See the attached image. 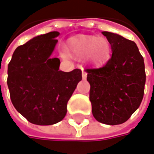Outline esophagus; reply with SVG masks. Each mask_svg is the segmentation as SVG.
I'll list each match as a JSON object with an SVG mask.
<instances>
[{
    "instance_id": "obj_1",
    "label": "esophagus",
    "mask_w": 154,
    "mask_h": 154,
    "mask_svg": "<svg viewBox=\"0 0 154 154\" xmlns=\"http://www.w3.org/2000/svg\"><path fill=\"white\" fill-rule=\"evenodd\" d=\"M81 69H82V77H83V79H85L86 77H87V73L85 72V70H84V68L83 67L81 68Z\"/></svg>"
}]
</instances>
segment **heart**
I'll use <instances>...</instances> for the list:
<instances>
[{"label": "heart", "mask_w": 154, "mask_h": 154, "mask_svg": "<svg viewBox=\"0 0 154 154\" xmlns=\"http://www.w3.org/2000/svg\"><path fill=\"white\" fill-rule=\"evenodd\" d=\"M110 45L104 38L80 35L69 39L67 53L78 59H87L99 65L104 63L110 56Z\"/></svg>", "instance_id": "1"}]
</instances>
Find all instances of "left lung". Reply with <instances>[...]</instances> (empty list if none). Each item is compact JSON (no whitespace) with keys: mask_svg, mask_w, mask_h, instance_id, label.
Here are the masks:
<instances>
[{"mask_svg":"<svg viewBox=\"0 0 154 154\" xmlns=\"http://www.w3.org/2000/svg\"><path fill=\"white\" fill-rule=\"evenodd\" d=\"M112 56L100 68H87L91 112L98 122L117 125L125 122L139 107L144 97V58L136 43L122 36L102 32Z\"/></svg>","mask_w":154,"mask_h":154,"instance_id":"1","label":"left lung"}]
</instances>
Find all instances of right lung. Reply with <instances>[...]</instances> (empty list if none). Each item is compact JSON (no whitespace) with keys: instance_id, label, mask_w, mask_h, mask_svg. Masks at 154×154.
<instances>
[{"instance_id":"right-lung-1","label":"right lung","mask_w":154,"mask_h":154,"mask_svg":"<svg viewBox=\"0 0 154 154\" xmlns=\"http://www.w3.org/2000/svg\"><path fill=\"white\" fill-rule=\"evenodd\" d=\"M59 34L51 32L19 46L8 65L11 102L24 118L37 125L62 121L67 103L82 80L81 69L63 72L59 69L60 60L50 57Z\"/></svg>"}]
</instances>
